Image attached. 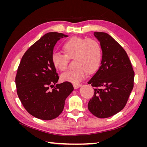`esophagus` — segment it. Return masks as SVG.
Returning a JSON list of instances; mask_svg holds the SVG:
<instances>
[{"instance_id":"34e87169","label":"esophagus","mask_w":147,"mask_h":147,"mask_svg":"<svg viewBox=\"0 0 147 147\" xmlns=\"http://www.w3.org/2000/svg\"><path fill=\"white\" fill-rule=\"evenodd\" d=\"M73 86H74V88L75 89H77V88L80 87L82 86V84H79V83H74L73 84Z\"/></svg>"}]
</instances>
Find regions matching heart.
Here are the masks:
<instances>
[{
  "label": "heart",
  "instance_id": "obj_1",
  "mask_svg": "<svg viewBox=\"0 0 147 147\" xmlns=\"http://www.w3.org/2000/svg\"><path fill=\"white\" fill-rule=\"evenodd\" d=\"M63 50L65 55L53 53L51 62L55 67L60 71L66 70L69 58L74 57L75 65L77 67L61 75L63 81L78 83L88 73H94L99 68L102 59V50L100 43L96 40L74 36L64 43Z\"/></svg>",
  "mask_w": 147,
  "mask_h": 147
}]
</instances>
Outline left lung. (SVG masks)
<instances>
[{
    "instance_id": "obj_1",
    "label": "left lung",
    "mask_w": 147,
    "mask_h": 147,
    "mask_svg": "<svg viewBox=\"0 0 147 147\" xmlns=\"http://www.w3.org/2000/svg\"><path fill=\"white\" fill-rule=\"evenodd\" d=\"M102 50L100 66L88 82L94 88L88 110L97 118H105L125 107L134 87V71L123 48L105 32H94Z\"/></svg>"
}]
</instances>
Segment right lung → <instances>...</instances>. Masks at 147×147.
<instances>
[{
    "label": "right lung",
    "instance_id": "add662e5",
    "mask_svg": "<svg viewBox=\"0 0 147 147\" xmlns=\"http://www.w3.org/2000/svg\"><path fill=\"white\" fill-rule=\"evenodd\" d=\"M68 35L48 32L26 51L18 68L15 83L17 94L28 112L34 117L51 120L57 117L64 107L65 100L74 90L72 83L56 84L59 76L51 62L57 42Z\"/></svg>",
    "mask_w": 147,
    "mask_h": 147
}]
</instances>
